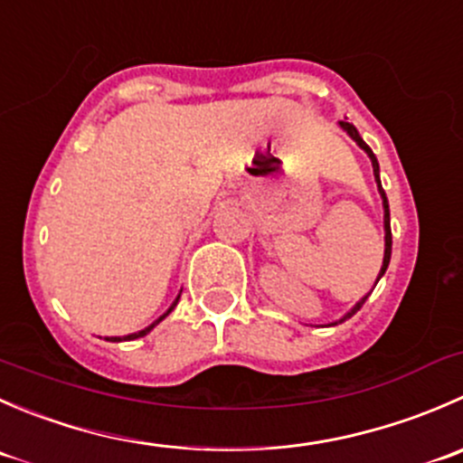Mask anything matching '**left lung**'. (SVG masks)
Returning a JSON list of instances; mask_svg holds the SVG:
<instances>
[{"label":"left lung","instance_id":"obj_1","mask_svg":"<svg viewBox=\"0 0 463 463\" xmlns=\"http://www.w3.org/2000/svg\"><path fill=\"white\" fill-rule=\"evenodd\" d=\"M340 128L345 129V132L349 134V137L354 138V141L358 143V147L361 149H365L367 152V156H370V161H372V167H374V179H376V184H378V193H381V199H383V223H385V255H383V266H381V273H378V278H376V282L378 279L383 278V275H385V270H387V264H390V258H392V231H390V205H387V197H385V190H383V185H381V176H378V161H376V156H374V152H372L370 149V145H367L365 141H363L361 138V134H358V129L354 128L352 123H347V120H340ZM376 287V284H374ZM367 298H370V293H367L365 298H363V300H358L356 305H354V309L352 311H347V314L343 316V318L340 320H335V322H331V325H338V322H345L347 318H352L354 314H356L358 309H361L363 305H365V300Z\"/></svg>","mask_w":463,"mask_h":463}]
</instances>
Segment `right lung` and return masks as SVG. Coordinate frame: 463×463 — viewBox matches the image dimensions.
Masks as SVG:
<instances>
[{
    "instance_id": "obj_1",
    "label": "right lung",
    "mask_w": 463,
    "mask_h": 463,
    "mask_svg": "<svg viewBox=\"0 0 463 463\" xmlns=\"http://www.w3.org/2000/svg\"><path fill=\"white\" fill-rule=\"evenodd\" d=\"M179 298H181V293H179V296H176V300L172 302V307H170V309H167L165 314L161 316V318H158V320H154L152 325H149V326H145V329L137 331V334H129V335H114V338H105V340H109V343H120V340H134V338H143V335H145V334H149V331H152L154 326L158 325V322H161L163 318H165V316H170V314H172V309H175V307H176V302H179Z\"/></svg>"
}]
</instances>
